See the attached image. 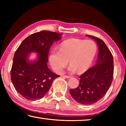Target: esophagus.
<instances>
[{
    "mask_svg": "<svg viewBox=\"0 0 126 126\" xmlns=\"http://www.w3.org/2000/svg\"><path fill=\"white\" fill-rule=\"evenodd\" d=\"M63 77H64V78H71V76H63Z\"/></svg>",
    "mask_w": 126,
    "mask_h": 126,
    "instance_id": "1",
    "label": "esophagus"
}]
</instances>
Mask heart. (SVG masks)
<instances>
[{
    "mask_svg": "<svg viewBox=\"0 0 126 126\" xmlns=\"http://www.w3.org/2000/svg\"><path fill=\"white\" fill-rule=\"evenodd\" d=\"M97 51V46L91 40L71 38L62 43L59 49H54L49 55L51 65L57 73H61L68 61L69 71L86 72L90 67Z\"/></svg>",
    "mask_w": 126,
    "mask_h": 126,
    "instance_id": "1",
    "label": "heart"
}]
</instances>
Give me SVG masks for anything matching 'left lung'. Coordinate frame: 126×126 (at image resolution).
<instances>
[{"mask_svg":"<svg viewBox=\"0 0 126 126\" xmlns=\"http://www.w3.org/2000/svg\"><path fill=\"white\" fill-rule=\"evenodd\" d=\"M97 42L98 56L96 64L81 75L77 88L69 92L78 103L89 105L95 103L108 91L113 78V58L111 52L102 39L87 35Z\"/></svg>","mask_w":126,"mask_h":126,"instance_id":"1","label":"left lung"}]
</instances>
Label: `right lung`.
Here are the masks:
<instances>
[{"instance_id":"add662e5","label":"right lung","mask_w":126,"mask_h":126,"mask_svg":"<svg viewBox=\"0 0 126 126\" xmlns=\"http://www.w3.org/2000/svg\"><path fill=\"white\" fill-rule=\"evenodd\" d=\"M62 34L43 31L25 38L15 53L10 73L12 83L16 91L28 100L35 101L45 95L53 81L59 77L48 67V56L54 42ZM38 55L34 61L29 59L30 54Z\"/></svg>"}]
</instances>
